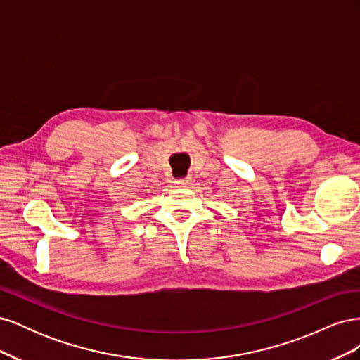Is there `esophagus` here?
Listing matches in <instances>:
<instances>
[{
  "label": "esophagus",
  "instance_id": "obj_1",
  "mask_svg": "<svg viewBox=\"0 0 360 360\" xmlns=\"http://www.w3.org/2000/svg\"><path fill=\"white\" fill-rule=\"evenodd\" d=\"M191 181H192V179L188 176V177H183V179H177L174 183H176L179 188H186V186H189Z\"/></svg>",
  "mask_w": 360,
  "mask_h": 360
}]
</instances>
